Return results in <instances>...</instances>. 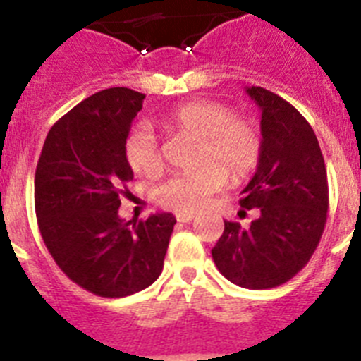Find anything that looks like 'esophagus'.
<instances>
[{
	"mask_svg": "<svg viewBox=\"0 0 361 361\" xmlns=\"http://www.w3.org/2000/svg\"><path fill=\"white\" fill-rule=\"evenodd\" d=\"M193 219H195V213H183V212L177 213L178 222H191Z\"/></svg>",
	"mask_w": 361,
	"mask_h": 361,
	"instance_id": "obj_1",
	"label": "esophagus"
}]
</instances>
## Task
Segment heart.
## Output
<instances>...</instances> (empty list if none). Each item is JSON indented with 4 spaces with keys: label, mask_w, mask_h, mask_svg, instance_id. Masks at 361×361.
<instances>
[{
    "label": "heart",
    "mask_w": 361,
    "mask_h": 361,
    "mask_svg": "<svg viewBox=\"0 0 361 361\" xmlns=\"http://www.w3.org/2000/svg\"><path fill=\"white\" fill-rule=\"evenodd\" d=\"M166 128L177 130L197 137L200 142L197 152V164L215 161V165H204L188 173L171 177L159 190V202L175 212L193 213L206 204V200L222 190L226 173L233 180L247 177L257 168L262 139L255 121L247 117L233 116L228 104L195 99L178 104L168 111L162 119ZM124 157L137 175L155 177L161 173L162 161L152 132L135 128L124 141Z\"/></svg>",
    "instance_id": "b5f03b06"
}]
</instances>
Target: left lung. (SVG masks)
Segmentation results:
<instances>
[{"label":"left lung","instance_id":"left-lung-1","mask_svg":"<svg viewBox=\"0 0 361 361\" xmlns=\"http://www.w3.org/2000/svg\"><path fill=\"white\" fill-rule=\"evenodd\" d=\"M245 94L262 116V152L240 206L257 208L258 216L250 228L224 220L212 255L229 282L269 289L293 279L314 253L329 190L320 145L302 114L260 86H245Z\"/></svg>","mask_w":361,"mask_h":361}]
</instances>
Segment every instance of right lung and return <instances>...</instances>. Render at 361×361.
I'll use <instances>...</instances> for the list:
<instances>
[{"label":"right lung","mask_w":361,"mask_h":361,"mask_svg":"<svg viewBox=\"0 0 361 361\" xmlns=\"http://www.w3.org/2000/svg\"><path fill=\"white\" fill-rule=\"evenodd\" d=\"M145 97L116 86L73 106L44 139L34 180L47 250L70 280L106 298L139 293L159 279L177 222L164 212L133 224L119 216L133 178L124 141Z\"/></svg>","instance_id":"right-lung-1"}]
</instances>
